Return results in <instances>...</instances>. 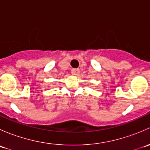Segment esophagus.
<instances>
[{
    "label": "esophagus",
    "mask_w": 150,
    "mask_h": 150,
    "mask_svg": "<svg viewBox=\"0 0 150 150\" xmlns=\"http://www.w3.org/2000/svg\"><path fill=\"white\" fill-rule=\"evenodd\" d=\"M80 73V69H72V74L73 75H78Z\"/></svg>",
    "instance_id": "esophagus-1"
}]
</instances>
